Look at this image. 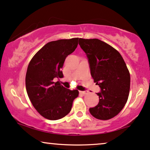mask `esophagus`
Returning <instances> with one entry per match:
<instances>
[{"mask_svg":"<svg viewBox=\"0 0 150 150\" xmlns=\"http://www.w3.org/2000/svg\"><path fill=\"white\" fill-rule=\"evenodd\" d=\"M80 93L83 95H86L88 93V91H80Z\"/></svg>","mask_w":150,"mask_h":150,"instance_id":"34e87169","label":"esophagus"}]
</instances>
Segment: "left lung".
Listing matches in <instances>:
<instances>
[{"mask_svg": "<svg viewBox=\"0 0 150 150\" xmlns=\"http://www.w3.org/2000/svg\"><path fill=\"white\" fill-rule=\"evenodd\" d=\"M79 45L88 59L91 75L100 86L99 103L90 108L91 114L107 120L118 114L127 101L130 74L121 54L98 39H79Z\"/></svg>", "mask_w": 150, "mask_h": 150, "instance_id": "1", "label": "left lung"}]
</instances>
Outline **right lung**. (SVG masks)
<instances>
[{
    "mask_svg": "<svg viewBox=\"0 0 150 150\" xmlns=\"http://www.w3.org/2000/svg\"><path fill=\"white\" fill-rule=\"evenodd\" d=\"M79 38L60 39L46 43L35 54L28 66L25 86L36 110L45 118L61 119L71 111L77 90L66 88L54 78L64 77L62 69L66 57L73 52Z\"/></svg>",
    "mask_w": 150,
    "mask_h": 150,
    "instance_id": "add662e5",
    "label": "right lung"
}]
</instances>
